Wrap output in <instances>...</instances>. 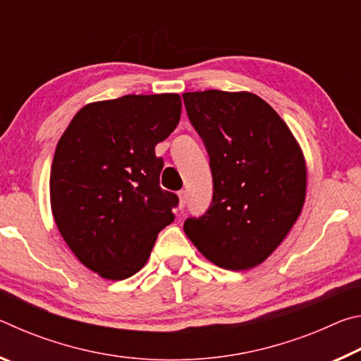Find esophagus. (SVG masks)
I'll use <instances>...</instances> for the list:
<instances>
[{
  "instance_id": "esophagus-1",
  "label": "esophagus",
  "mask_w": 361,
  "mask_h": 361,
  "mask_svg": "<svg viewBox=\"0 0 361 361\" xmlns=\"http://www.w3.org/2000/svg\"><path fill=\"white\" fill-rule=\"evenodd\" d=\"M178 197H180L178 209L183 210V209H185V205H186V191H180V192H178Z\"/></svg>"
}]
</instances>
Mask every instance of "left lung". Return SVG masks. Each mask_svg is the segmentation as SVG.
<instances>
[{
    "instance_id": "left-lung-1",
    "label": "left lung",
    "mask_w": 361,
    "mask_h": 361,
    "mask_svg": "<svg viewBox=\"0 0 361 361\" xmlns=\"http://www.w3.org/2000/svg\"><path fill=\"white\" fill-rule=\"evenodd\" d=\"M188 118L210 157L212 204L183 228L216 266L243 271L261 264L302 210L301 148L271 105L250 92L183 94Z\"/></svg>"
}]
</instances>
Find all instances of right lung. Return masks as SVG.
I'll use <instances>...</instances> for the list:
<instances>
[{"label": "right lung", "instance_id": "add662e5", "mask_svg": "<svg viewBox=\"0 0 361 361\" xmlns=\"http://www.w3.org/2000/svg\"><path fill=\"white\" fill-rule=\"evenodd\" d=\"M178 94L124 95L79 109L59 140L51 205L60 234L90 271L109 280L137 274L178 195L159 186L156 145L180 122Z\"/></svg>", "mask_w": 361, "mask_h": 361}]
</instances>
